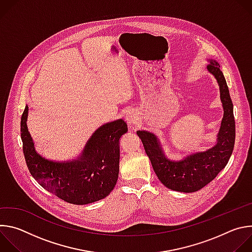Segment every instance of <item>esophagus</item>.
<instances>
[{
  "label": "esophagus",
  "mask_w": 252,
  "mask_h": 252,
  "mask_svg": "<svg viewBox=\"0 0 252 252\" xmlns=\"http://www.w3.org/2000/svg\"><path fill=\"white\" fill-rule=\"evenodd\" d=\"M126 121L127 122L128 126L133 128L137 126L138 122H139V118H138V114L136 113V111L134 110H129L126 114Z\"/></svg>",
  "instance_id": "1"
}]
</instances>
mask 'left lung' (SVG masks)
I'll return each instance as SVG.
<instances>
[{
  "mask_svg": "<svg viewBox=\"0 0 252 252\" xmlns=\"http://www.w3.org/2000/svg\"><path fill=\"white\" fill-rule=\"evenodd\" d=\"M218 62L210 60L207 69L218 80L224 115L218 135V143L204 153L189 156L183 160L172 161L163 155L156 135L146 130L136 131L159 181L175 191L194 192L217 177L227 164L235 140L233 104L225 78Z\"/></svg>",
  "mask_w": 252,
  "mask_h": 252,
  "instance_id": "1",
  "label": "left lung"
}]
</instances>
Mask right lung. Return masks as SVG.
I'll use <instances>...</instances> for the list:
<instances>
[{
  "mask_svg": "<svg viewBox=\"0 0 252 252\" xmlns=\"http://www.w3.org/2000/svg\"><path fill=\"white\" fill-rule=\"evenodd\" d=\"M28 111L26 106L21 118V137L28 168L35 181L73 204H88L109 195L119 177V140L127 131L126 124L119 120L100 126L88 141L81 158L61 163L35 153L27 127Z\"/></svg>",
  "mask_w": 252,
  "mask_h": 252,
  "instance_id": "obj_1",
  "label": "right lung"
}]
</instances>
